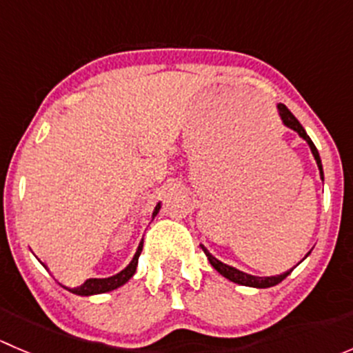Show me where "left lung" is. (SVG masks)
Masks as SVG:
<instances>
[{"label":"left lung","instance_id":"8db88e82","mask_svg":"<svg viewBox=\"0 0 353 353\" xmlns=\"http://www.w3.org/2000/svg\"><path fill=\"white\" fill-rule=\"evenodd\" d=\"M279 110H280V116H282L283 124H285V126H288V128H292V130H294V131H297L299 137L304 138V140L309 143L312 155H314V159H316V163H318V167H319V176H321V179H323V176H325V174H323L321 159H319V154H318V148H316V145L312 143L311 138L307 137V133H305V130H304V128H302V124L297 121V117H295L294 114H292L290 110L287 109V105L279 104ZM199 245H201V249H203V251H205L206 258H208V261L212 263L213 268H215L216 272H219L222 276L229 279L230 282L239 283V285L256 287V288H268V287L276 285V283H280V282H282V280H285L287 276L290 275V272H292V270H288V272L282 273V275H276V276H254V275H248V273L241 272V270L232 268V266H229V265H225V263L219 261V259H216L215 256L210 254L208 249H206L205 245H203V244H199ZM307 254H309V252H307Z\"/></svg>","mask_w":353,"mask_h":353}]
</instances>
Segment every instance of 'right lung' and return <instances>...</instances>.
<instances>
[{"label": "right lung", "mask_w": 353, "mask_h": 353, "mask_svg": "<svg viewBox=\"0 0 353 353\" xmlns=\"http://www.w3.org/2000/svg\"><path fill=\"white\" fill-rule=\"evenodd\" d=\"M159 210H160V203L155 206L154 215L152 216H155L157 213H159ZM141 249H143V241H141L140 245H138L137 254H134V258L131 259L130 265H128L123 272L117 273V275L109 276V279H88L83 285H80L77 288H68V290L73 292V294H77V295H94V294H104V292H110V290H114V288L124 285V283H126L128 280L134 275V272H137L138 258H140V254H141Z\"/></svg>", "instance_id": "add662e5"}]
</instances>
